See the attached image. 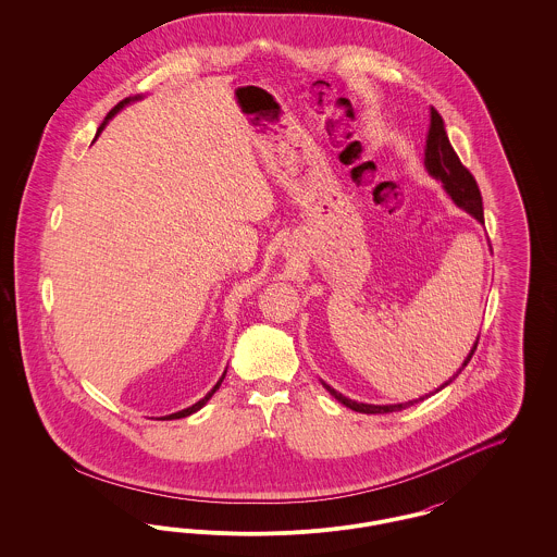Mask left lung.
Instances as JSON below:
<instances>
[{
  "instance_id": "obj_1",
  "label": "left lung",
  "mask_w": 557,
  "mask_h": 557,
  "mask_svg": "<svg viewBox=\"0 0 557 557\" xmlns=\"http://www.w3.org/2000/svg\"><path fill=\"white\" fill-rule=\"evenodd\" d=\"M424 164L428 175L443 184L445 191L449 194L450 200H453L459 209L470 212L472 216H476L480 223H484L482 196H480L476 180L472 177V173L461 164V160L455 154V150H453V146H450L449 137H447V132H445L443 116H441L434 108H430V129H428V139H425ZM476 346L478 338L474 346H472V350L468 352V357L463 359L461 368L457 370V373H453V377H449L443 386H438L434 393H438V391H443L445 386H449L450 382L461 373V370L470 363V359H472ZM321 384H323V388H325L332 397L336 398L338 403H343L345 407L352 409V411H359V413H393V411H403V409L411 407L413 403H420V400H424V398L430 397V395H434V393H430V395H425V397L413 398V400H407V403H397V405H370V403H357V400H352V398L341 395L338 391H334V388H332L330 384H325V382H321Z\"/></svg>"
}]
</instances>
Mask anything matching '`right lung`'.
Segmentation results:
<instances>
[{"instance_id": "1", "label": "right lung", "mask_w": 557, "mask_h": 557, "mask_svg": "<svg viewBox=\"0 0 557 557\" xmlns=\"http://www.w3.org/2000/svg\"><path fill=\"white\" fill-rule=\"evenodd\" d=\"M141 98H144V96H129V98H125V100H123V102H119V104H116V107L112 108V110H110V112H108L107 119H104V121H102V125H100V127H98V133H96V137H98V135H100V133L104 132V127H107L108 121H110V119H112V116H114V114H116V112H121V110H123V108L129 107V104H132V102H135V100H141ZM94 141H96V139H94ZM225 373H227V370L223 371V375H221V377H219V382H216V384H214V386H212L211 391H209V393H207V395H205V397L200 398V400H198V403H194V405H191V407H186V409H182V411H177V413H171V416H164V418H160V420H180V418H187V416H191V413H196V411H198V409H202V407H205V405H207V403H209V398H211L212 395H214V393H216V391H219V386H221V382H223V377H225Z\"/></svg>"}]
</instances>
